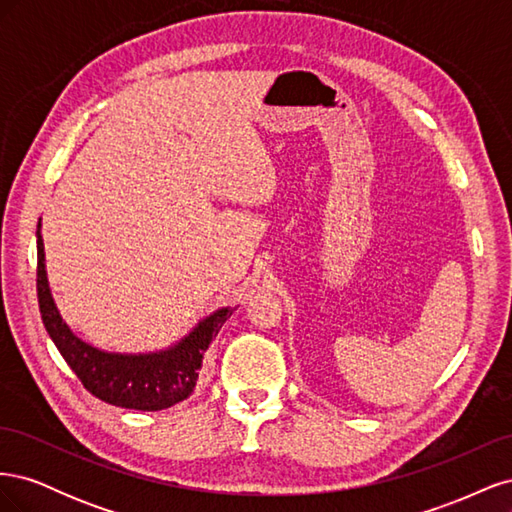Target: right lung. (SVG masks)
<instances>
[{"instance_id":"obj_1","label":"right lung","mask_w":512,"mask_h":512,"mask_svg":"<svg viewBox=\"0 0 512 512\" xmlns=\"http://www.w3.org/2000/svg\"><path fill=\"white\" fill-rule=\"evenodd\" d=\"M38 305L44 329L53 339L59 354L83 382L85 389L111 406L156 412L179 404L190 397L198 371L203 367V354L222 324L235 309L222 307L218 312L200 320L181 342L160 352L121 354L104 352L76 337L61 318L46 280L44 243L38 222Z\"/></svg>"}]
</instances>
